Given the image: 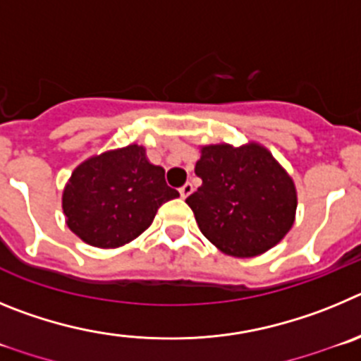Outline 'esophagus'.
<instances>
[{
	"instance_id": "esophagus-1",
	"label": "esophagus",
	"mask_w": 361,
	"mask_h": 361,
	"mask_svg": "<svg viewBox=\"0 0 361 361\" xmlns=\"http://www.w3.org/2000/svg\"><path fill=\"white\" fill-rule=\"evenodd\" d=\"M194 192V185L192 183H185L183 187L180 188V194H181V197H188L190 196V194Z\"/></svg>"
}]
</instances>
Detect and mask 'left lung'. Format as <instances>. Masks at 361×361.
<instances>
[{
	"label": "left lung",
	"mask_w": 361,
	"mask_h": 361,
	"mask_svg": "<svg viewBox=\"0 0 361 361\" xmlns=\"http://www.w3.org/2000/svg\"><path fill=\"white\" fill-rule=\"evenodd\" d=\"M194 171L203 183L185 201L201 233L226 255H261L293 226L295 183L262 145H204Z\"/></svg>",
	"instance_id": "8db88e82"
}]
</instances>
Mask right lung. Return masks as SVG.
Wrapping results in <instances>:
<instances>
[{"mask_svg":"<svg viewBox=\"0 0 361 361\" xmlns=\"http://www.w3.org/2000/svg\"><path fill=\"white\" fill-rule=\"evenodd\" d=\"M180 196L165 183L142 145L87 158L71 173L63 192L66 225L87 245L118 248L151 226L158 209Z\"/></svg>","mask_w":361,"mask_h":361,"instance_id":"obj_1","label":"right lung"}]
</instances>
